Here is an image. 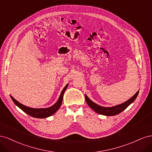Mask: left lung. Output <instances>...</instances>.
I'll return each mask as SVG.
<instances>
[{"mask_svg":"<svg viewBox=\"0 0 152 152\" xmlns=\"http://www.w3.org/2000/svg\"><path fill=\"white\" fill-rule=\"evenodd\" d=\"M138 93L139 91H137V93L134 96H132L130 99H129L126 102H124L123 103H121L120 104H117L110 107H102V106L98 105V104L93 102V101H91L88 97H87V96L86 94H85V98L87 104H88L91 108V109H93L95 112L106 116H113L120 113L121 112L124 111L126 108H127L132 103L134 102V100L137 98V95H138Z\"/></svg>","mask_w":152,"mask_h":152,"instance_id":"1","label":"left lung"}]
</instances>
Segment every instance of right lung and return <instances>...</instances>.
<instances>
[{
	"instance_id": "1",
	"label": "right lung",
	"mask_w": 152,
	"mask_h": 152,
	"mask_svg": "<svg viewBox=\"0 0 152 152\" xmlns=\"http://www.w3.org/2000/svg\"><path fill=\"white\" fill-rule=\"evenodd\" d=\"M68 86V84H66L65 87H64V89H63L60 96H59L58 100L57 101V102L49 108H34L28 107L20 103V102H18V101L14 98L12 96H11V98L13 101V102L15 103V104L17 106V107H19L21 110H23V111L28 115H29L35 118H47L51 116L52 115L54 114L59 110V108H60L62 103L63 94H64V93H65V90L66 89Z\"/></svg>"
}]
</instances>
